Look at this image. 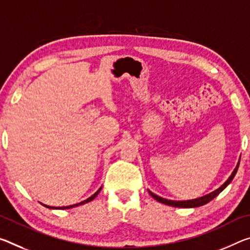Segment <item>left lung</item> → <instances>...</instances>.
I'll return each mask as SVG.
<instances>
[{"instance_id":"obj_1","label":"left lung","mask_w":250,"mask_h":250,"mask_svg":"<svg viewBox=\"0 0 250 250\" xmlns=\"http://www.w3.org/2000/svg\"><path fill=\"white\" fill-rule=\"evenodd\" d=\"M238 166H239V162L238 165H237V167L233 170L231 176L228 178L227 181L225 182V184L221 186L220 188H218L215 191H212L209 193V195H206L204 197H200V198H197V199H192V200H184V201H175V200H168V199H165V198H161L159 196L154 195L153 192L149 191L150 195H151L154 199L157 201H159L161 204H165V205H168V206H172V207H178V208H196V207H200V206H204L206 204H208L209 201H211L213 198L217 197L219 193L223 191V190L227 187V186L230 184L231 180L233 179V177H235L237 170H238Z\"/></svg>"}]
</instances>
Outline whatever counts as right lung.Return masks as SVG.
Masks as SVG:
<instances>
[{
	"instance_id": "right-lung-1",
	"label": "right lung",
	"mask_w": 250,
	"mask_h": 250,
	"mask_svg": "<svg viewBox=\"0 0 250 250\" xmlns=\"http://www.w3.org/2000/svg\"><path fill=\"white\" fill-rule=\"evenodd\" d=\"M100 190H101V188L98 190V191L96 192V193H93L92 196H91L90 198H88V199L86 200H83V201H81V203H79V204H75V205H71V206H66V207H59V208H57V207H50V206H46V205H43L44 206V207H46V208H50V209H69V208H73V207H77V206H80V205H83V204H86V203H90L91 200H93L94 198H96L97 196H98V193L100 192Z\"/></svg>"
}]
</instances>
